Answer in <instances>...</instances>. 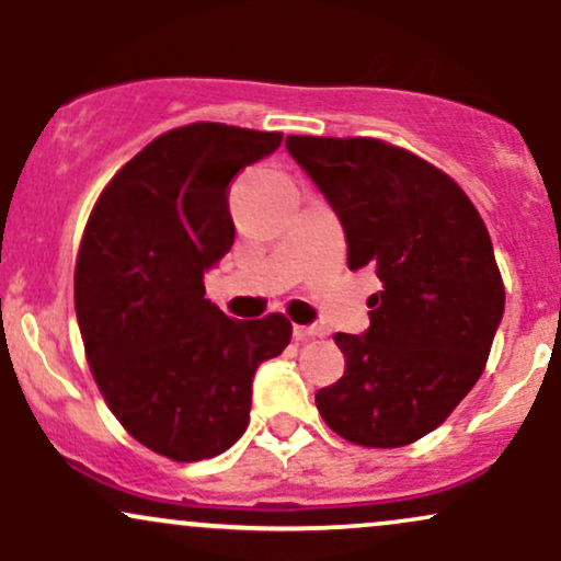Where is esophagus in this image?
<instances>
[{
	"label": "esophagus",
	"instance_id": "obj_1",
	"mask_svg": "<svg viewBox=\"0 0 561 561\" xmlns=\"http://www.w3.org/2000/svg\"><path fill=\"white\" fill-rule=\"evenodd\" d=\"M293 334L298 343H302V340H311V337H321L324 334V327H317V324H295L293 327Z\"/></svg>",
	"mask_w": 561,
	"mask_h": 561
}]
</instances>
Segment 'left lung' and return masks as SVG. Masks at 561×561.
Returning <instances> with one entry per match:
<instances>
[{
    "label": "left lung",
    "instance_id": "obj_1",
    "mask_svg": "<svg viewBox=\"0 0 561 561\" xmlns=\"http://www.w3.org/2000/svg\"><path fill=\"white\" fill-rule=\"evenodd\" d=\"M343 224L347 268H371L369 330L334 334L345 375L317 392L345 440L398 448L433 433L474 388L504 317L485 224L461 186L379 139L287 137Z\"/></svg>",
    "mask_w": 561,
    "mask_h": 561
}]
</instances>
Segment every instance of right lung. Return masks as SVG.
<instances>
[{
	"label": "right lung",
	"mask_w": 561,
	"mask_h": 561,
	"mask_svg": "<svg viewBox=\"0 0 561 561\" xmlns=\"http://www.w3.org/2000/svg\"><path fill=\"white\" fill-rule=\"evenodd\" d=\"M279 145L227 124L173 128L115 173L83 231L76 317L92 375L128 435L173 461L240 440L255 371L293 337L282 313L229 319L203 282L234 242L229 182Z\"/></svg>",
	"instance_id": "right-lung-1"
}]
</instances>
